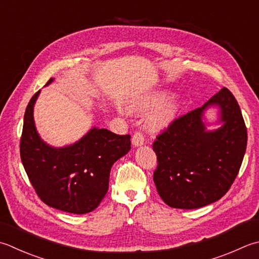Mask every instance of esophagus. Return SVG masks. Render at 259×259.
<instances>
[{
	"label": "esophagus",
	"instance_id": "34e87169",
	"mask_svg": "<svg viewBox=\"0 0 259 259\" xmlns=\"http://www.w3.org/2000/svg\"><path fill=\"white\" fill-rule=\"evenodd\" d=\"M131 141H133V145L135 147H139V146H143L146 143V139L143 134L139 133V131H137V133H135V135L133 136Z\"/></svg>",
	"mask_w": 259,
	"mask_h": 259
}]
</instances>
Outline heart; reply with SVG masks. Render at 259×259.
Listing matches in <instances>:
<instances>
[{"label": "heart", "mask_w": 259, "mask_h": 259, "mask_svg": "<svg viewBox=\"0 0 259 259\" xmlns=\"http://www.w3.org/2000/svg\"><path fill=\"white\" fill-rule=\"evenodd\" d=\"M166 92L153 93L131 104L129 106V111H131V112H138V111L151 109L163 102L166 99ZM179 108L180 103L175 98H170L165 101L163 104H160L158 108L151 113L149 118L150 125L154 126V128H163V126L169 124L175 118Z\"/></svg>", "instance_id": "obj_1"}]
</instances>
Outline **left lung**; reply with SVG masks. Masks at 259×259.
Masks as SVG:
<instances>
[{"label": "left lung", "instance_id": "1", "mask_svg": "<svg viewBox=\"0 0 259 259\" xmlns=\"http://www.w3.org/2000/svg\"><path fill=\"white\" fill-rule=\"evenodd\" d=\"M220 109V128L207 131L204 112ZM247 129L235 96L227 88L157 136L154 182L167 205L197 209L220 200L234 183L244 159Z\"/></svg>", "mask_w": 259, "mask_h": 259}]
</instances>
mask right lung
<instances>
[{
	"label": "right lung",
	"mask_w": 259,
	"mask_h": 259,
	"mask_svg": "<svg viewBox=\"0 0 259 259\" xmlns=\"http://www.w3.org/2000/svg\"><path fill=\"white\" fill-rule=\"evenodd\" d=\"M39 94L40 91L30 100L23 119L20 156L25 173L47 205L69 213H89L109 190L111 167L131 149L130 136L94 126L73 145L50 146L34 125L33 106Z\"/></svg>",
	"instance_id": "1"
}]
</instances>
